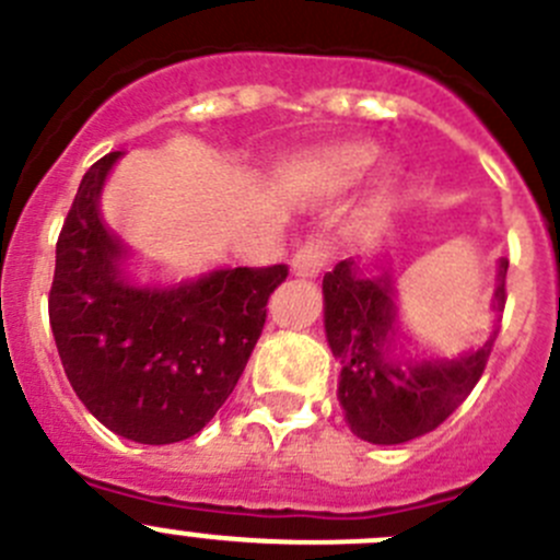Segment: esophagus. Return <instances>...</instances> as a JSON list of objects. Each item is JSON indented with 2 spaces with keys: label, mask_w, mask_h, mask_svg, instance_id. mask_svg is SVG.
<instances>
[{
  "label": "esophagus",
  "mask_w": 560,
  "mask_h": 560,
  "mask_svg": "<svg viewBox=\"0 0 560 560\" xmlns=\"http://www.w3.org/2000/svg\"><path fill=\"white\" fill-rule=\"evenodd\" d=\"M330 259V246L328 241L317 237V241H306L292 257V270L303 279H312V276H319L325 270Z\"/></svg>",
  "instance_id": "obj_1"
}]
</instances>
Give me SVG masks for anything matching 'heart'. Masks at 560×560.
<instances>
[{
	"label": "heart",
	"mask_w": 560,
	"mask_h": 560,
	"mask_svg": "<svg viewBox=\"0 0 560 560\" xmlns=\"http://www.w3.org/2000/svg\"><path fill=\"white\" fill-rule=\"evenodd\" d=\"M372 161V144H341V148H334L330 153H325L323 166L334 180H352V177L361 175Z\"/></svg>",
	"instance_id": "obj_1"
}]
</instances>
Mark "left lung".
<instances>
[{
    "mask_svg": "<svg viewBox=\"0 0 560 560\" xmlns=\"http://www.w3.org/2000/svg\"><path fill=\"white\" fill-rule=\"evenodd\" d=\"M509 259H501L492 308L506 303ZM325 334L339 358V405L352 435L374 446H396L421 438L468 399L485 374L495 345L490 339L459 358L390 361L396 341V303L388 273L369 276L355 259H341L323 279Z\"/></svg>",
    "mask_w": 560,
    "mask_h": 560,
    "instance_id": "8db88e82",
    "label": "left lung"
}]
</instances>
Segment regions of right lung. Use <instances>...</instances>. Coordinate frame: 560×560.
<instances>
[{
	"mask_svg": "<svg viewBox=\"0 0 560 560\" xmlns=\"http://www.w3.org/2000/svg\"><path fill=\"white\" fill-rule=\"evenodd\" d=\"M117 159L95 161L70 205L48 319L86 410L128 441L164 446L197 435L230 399L287 265L213 270L166 290L125 281V246L97 213Z\"/></svg>",
	"mask_w": 560,
	"mask_h": 560,
	"instance_id": "right-lung-1",
	"label": "right lung"
}]
</instances>
